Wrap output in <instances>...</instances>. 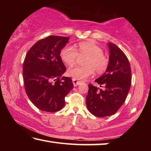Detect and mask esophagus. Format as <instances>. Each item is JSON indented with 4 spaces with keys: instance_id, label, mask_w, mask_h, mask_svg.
Segmentation results:
<instances>
[{
    "instance_id": "obj_1",
    "label": "esophagus",
    "mask_w": 151,
    "mask_h": 151,
    "mask_svg": "<svg viewBox=\"0 0 151 151\" xmlns=\"http://www.w3.org/2000/svg\"><path fill=\"white\" fill-rule=\"evenodd\" d=\"M73 85L75 86H77L79 84L81 83L80 81H78L77 80H76V79H73Z\"/></svg>"
}]
</instances>
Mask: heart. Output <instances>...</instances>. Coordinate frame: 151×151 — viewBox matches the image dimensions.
<instances>
[{"label": "heart", "mask_w": 151, "mask_h": 151, "mask_svg": "<svg viewBox=\"0 0 151 151\" xmlns=\"http://www.w3.org/2000/svg\"><path fill=\"white\" fill-rule=\"evenodd\" d=\"M75 48L73 46H66L60 51V58L68 66H73L79 58H85L83 66H75L67 70V75L74 79L85 80L94 73L100 75L105 72L109 66V59L103 54L101 47L93 42H79Z\"/></svg>", "instance_id": "obj_1"}]
</instances>
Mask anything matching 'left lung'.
Wrapping results in <instances>:
<instances>
[{
  "label": "left lung",
  "mask_w": 151,
  "mask_h": 151,
  "mask_svg": "<svg viewBox=\"0 0 151 151\" xmlns=\"http://www.w3.org/2000/svg\"><path fill=\"white\" fill-rule=\"evenodd\" d=\"M109 63L106 72L95 80L100 87L88 85L86 104L91 113L98 117L111 116L123 104L131 86V68L122 50L109 42Z\"/></svg>",
  "instance_id": "obj_1"
}]
</instances>
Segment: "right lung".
<instances>
[{
    "label": "right lung",
    "instance_id": "right-lung-1",
    "mask_svg": "<svg viewBox=\"0 0 151 151\" xmlns=\"http://www.w3.org/2000/svg\"><path fill=\"white\" fill-rule=\"evenodd\" d=\"M69 37L51 35L37 42L28 51L22 76L27 96L42 111L54 112L65 104V96L73 88L72 79L63 76L66 66L60 51Z\"/></svg>",
    "mask_w": 151,
    "mask_h": 151
}]
</instances>
